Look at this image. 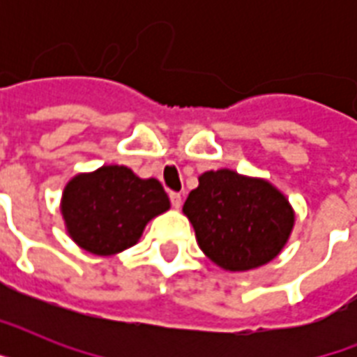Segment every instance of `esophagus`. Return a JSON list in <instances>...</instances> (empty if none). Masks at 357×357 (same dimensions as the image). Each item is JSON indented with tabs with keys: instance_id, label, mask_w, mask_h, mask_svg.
Instances as JSON below:
<instances>
[{
	"instance_id": "obj_1",
	"label": "esophagus",
	"mask_w": 357,
	"mask_h": 357,
	"mask_svg": "<svg viewBox=\"0 0 357 357\" xmlns=\"http://www.w3.org/2000/svg\"><path fill=\"white\" fill-rule=\"evenodd\" d=\"M170 202H172V206L176 209H179L181 207V195L179 192H170Z\"/></svg>"
}]
</instances>
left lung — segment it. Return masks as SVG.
<instances>
[{
  "label": "left lung",
  "instance_id": "8db88e82",
  "mask_svg": "<svg viewBox=\"0 0 357 357\" xmlns=\"http://www.w3.org/2000/svg\"><path fill=\"white\" fill-rule=\"evenodd\" d=\"M183 213L207 257L228 271H250L274 259L294 222L280 190L234 170L202 174Z\"/></svg>",
  "mask_w": 357,
  "mask_h": 357
}]
</instances>
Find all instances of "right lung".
Returning <instances> with one entry per match:
<instances>
[{
  "label": "right lung",
  "instance_id": "right-lung-1",
  "mask_svg": "<svg viewBox=\"0 0 357 357\" xmlns=\"http://www.w3.org/2000/svg\"><path fill=\"white\" fill-rule=\"evenodd\" d=\"M170 207L157 179L137 178L126 167H102L77 176L63 195L68 234L86 252L109 255L133 246L146 222Z\"/></svg>",
  "mask_w": 357,
  "mask_h": 357
}]
</instances>
